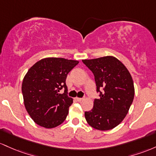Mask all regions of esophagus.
Segmentation results:
<instances>
[{"mask_svg": "<svg viewBox=\"0 0 156 156\" xmlns=\"http://www.w3.org/2000/svg\"><path fill=\"white\" fill-rule=\"evenodd\" d=\"M75 99H76V100L77 101H82L83 100V98H78V97L75 98Z\"/></svg>", "mask_w": 156, "mask_h": 156, "instance_id": "esophagus-1", "label": "esophagus"}]
</instances>
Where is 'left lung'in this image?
Wrapping results in <instances>:
<instances>
[{"instance_id":"obj_1","label":"left lung","mask_w":156,"mask_h":156,"mask_svg":"<svg viewBox=\"0 0 156 156\" xmlns=\"http://www.w3.org/2000/svg\"><path fill=\"white\" fill-rule=\"evenodd\" d=\"M92 71L100 92L90 111L85 112L87 124L98 130H109L118 126L127 116L133 101V78L126 66L113 56L83 59Z\"/></svg>"}]
</instances>
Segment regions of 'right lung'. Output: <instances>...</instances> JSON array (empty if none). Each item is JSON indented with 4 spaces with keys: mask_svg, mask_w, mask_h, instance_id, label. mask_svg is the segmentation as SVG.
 <instances>
[{
    "mask_svg": "<svg viewBox=\"0 0 156 156\" xmlns=\"http://www.w3.org/2000/svg\"><path fill=\"white\" fill-rule=\"evenodd\" d=\"M79 61L46 57L29 69L22 83L26 111L37 125L54 128L66 120L73 99L67 96L66 79ZM65 88L63 94L58 92Z\"/></svg>",
    "mask_w": 156,
    "mask_h": 156,
    "instance_id": "1",
    "label": "right lung"
}]
</instances>
